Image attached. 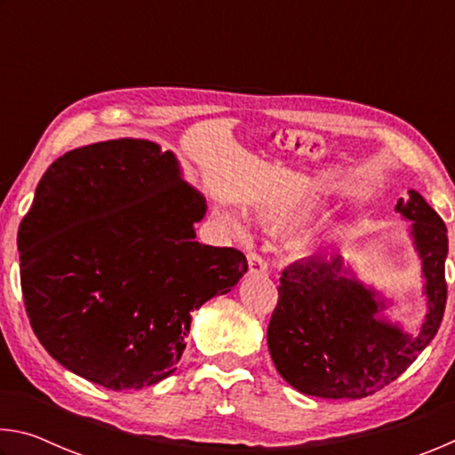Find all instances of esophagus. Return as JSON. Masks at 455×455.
<instances>
[{
    "mask_svg": "<svg viewBox=\"0 0 455 455\" xmlns=\"http://www.w3.org/2000/svg\"><path fill=\"white\" fill-rule=\"evenodd\" d=\"M246 260H249V273H252V275H267L268 273L267 260L260 257L259 252H249V255H246Z\"/></svg>",
    "mask_w": 455,
    "mask_h": 455,
    "instance_id": "34e87169",
    "label": "esophagus"
}]
</instances>
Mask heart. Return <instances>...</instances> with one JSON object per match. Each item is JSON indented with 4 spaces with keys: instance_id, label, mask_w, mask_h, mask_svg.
<instances>
[{
    "instance_id": "obj_1",
    "label": "heart",
    "mask_w": 455,
    "mask_h": 455,
    "mask_svg": "<svg viewBox=\"0 0 455 455\" xmlns=\"http://www.w3.org/2000/svg\"><path fill=\"white\" fill-rule=\"evenodd\" d=\"M227 220L230 222V227L236 228V222L233 219L227 217ZM263 220L273 228H287L289 225H295V222L299 220V214L289 212V211H267V212H263Z\"/></svg>"
}]
</instances>
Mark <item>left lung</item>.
<instances>
[{
    "mask_svg": "<svg viewBox=\"0 0 455 455\" xmlns=\"http://www.w3.org/2000/svg\"><path fill=\"white\" fill-rule=\"evenodd\" d=\"M395 211L411 220L421 259L427 315L418 335L379 317L377 292L347 276L341 255L309 257L283 271L267 343L276 371L305 395L361 399L395 381L427 347L442 325L448 299V228L419 192L399 198Z\"/></svg>",
    "mask_w": 455,
    "mask_h": 455,
    "instance_id": "8db88e82",
    "label": "left lung"
}]
</instances>
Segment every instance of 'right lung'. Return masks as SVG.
I'll return each mask as SVG.
<instances>
[{
	"instance_id": "1",
	"label": "right lung",
	"mask_w": 455,
	"mask_h": 455,
	"mask_svg": "<svg viewBox=\"0 0 455 455\" xmlns=\"http://www.w3.org/2000/svg\"><path fill=\"white\" fill-rule=\"evenodd\" d=\"M204 212L174 154L150 140L60 156L18 230L21 292L44 349L114 391L174 373L190 313L249 268L241 251L195 241Z\"/></svg>"
}]
</instances>
